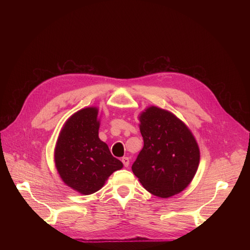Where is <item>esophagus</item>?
Returning a JSON list of instances; mask_svg holds the SVG:
<instances>
[{"mask_svg": "<svg viewBox=\"0 0 250 250\" xmlns=\"http://www.w3.org/2000/svg\"><path fill=\"white\" fill-rule=\"evenodd\" d=\"M122 162L124 163L125 167H127L129 165V158L128 157H123L122 158Z\"/></svg>", "mask_w": 250, "mask_h": 250, "instance_id": "obj_1", "label": "esophagus"}]
</instances>
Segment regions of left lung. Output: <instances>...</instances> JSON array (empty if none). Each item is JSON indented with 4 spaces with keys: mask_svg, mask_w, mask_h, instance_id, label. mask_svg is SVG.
<instances>
[{
    "mask_svg": "<svg viewBox=\"0 0 250 250\" xmlns=\"http://www.w3.org/2000/svg\"><path fill=\"white\" fill-rule=\"evenodd\" d=\"M144 148L132 172L149 193L159 198L179 194L193 180L200 163V149L190 128L174 114L150 105L140 113Z\"/></svg>",
    "mask_w": 250,
    "mask_h": 250,
    "instance_id": "left-lung-1",
    "label": "left lung"
}]
</instances>
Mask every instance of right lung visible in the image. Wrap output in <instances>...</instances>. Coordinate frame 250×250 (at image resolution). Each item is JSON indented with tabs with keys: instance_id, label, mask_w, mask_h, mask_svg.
Segmentation results:
<instances>
[{
	"instance_id": "right-lung-1",
	"label": "right lung",
	"mask_w": 250,
	"mask_h": 250,
	"mask_svg": "<svg viewBox=\"0 0 250 250\" xmlns=\"http://www.w3.org/2000/svg\"><path fill=\"white\" fill-rule=\"evenodd\" d=\"M97 106H88L71 116L60 130L54 162L62 181L82 195L99 191L123 163L99 138Z\"/></svg>"
}]
</instances>
